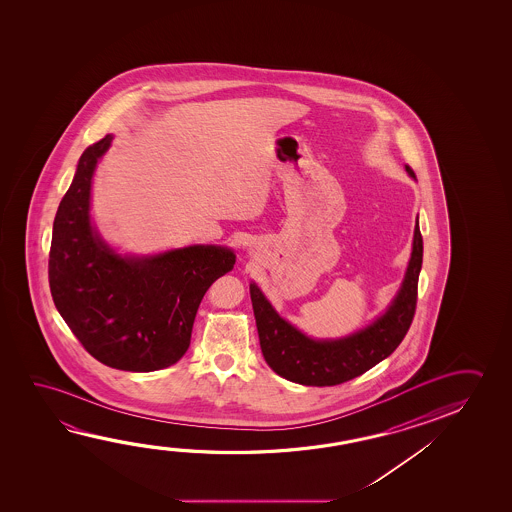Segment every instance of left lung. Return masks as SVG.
<instances>
[{"label":"left lung","instance_id":"8db88e82","mask_svg":"<svg viewBox=\"0 0 512 512\" xmlns=\"http://www.w3.org/2000/svg\"><path fill=\"white\" fill-rule=\"evenodd\" d=\"M405 171L414 175L409 166ZM423 262V239L416 219L409 266L393 302L368 327L341 339H312L285 321L259 285L250 284L253 314L259 330L260 350L277 375L302 386H337L359 377L384 361L402 343L411 327L418 278Z\"/></svg>","mask_w":512,"mask_h":512}]
</instances>
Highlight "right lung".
Segmentation results:
<instances>
[{"label":"right lung","instance_id":"1","mask_svg":"<svg viewBox=\"0 0 512 512\" xmlns=\"http://www.w3.org/2000/svg\"><path fill=\"white\" fill-rule=\"evenodd\" d=\"M112 135L89 146L60 202L51 235V296L85 350L110 368L148 373L180 361L210 285L235 264L227 246L193 244L121 255L91 221L96 166Z\"/></svg>","mask_w":512,"mask_h":512}]
</instances>
